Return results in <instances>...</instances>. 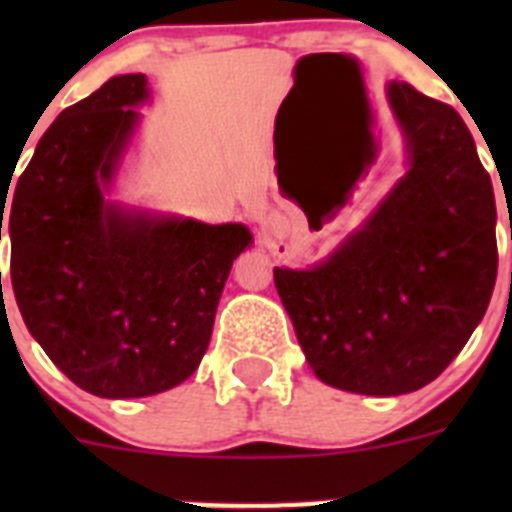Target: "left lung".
<instances>
[{"label": "left lung", "mask_w": 512, "mask_h": 512, "mask_svg": "<svg viewBox=\"0 0 512 512\" xmlns=\"http://www.w3.org/2000/svg\"><path fill=\"white\" fill-rule=\"evenodd\" d=\"M408 171L328 259L274 269L320 382L356 395L420 390L485 318L497 277L495 192L449 104L387 84Z\"/></svg>", "instance_id": "8db88e82"}]
</instances>
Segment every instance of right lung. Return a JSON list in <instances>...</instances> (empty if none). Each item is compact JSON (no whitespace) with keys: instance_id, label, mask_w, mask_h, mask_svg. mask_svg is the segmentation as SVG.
<instances>
[{"instance_id":"add662e5","label":"right lung","mask_w":512,"mask_h":512,"mask_svg":"<svg viewBox=\"0 0 512 512\" xmlns=\"http://www.w3.org/2000/svg\"><path fill=\"white\" fill-rule=\"evenodd\" d=\"M148 99L143 74L112 76L45 130L9 200L0 189V241L9 233L30 336L71 382L110 400L192 377L230 266L253 243L243 223L110 200Z\"/></svg>"}]
</instances>
